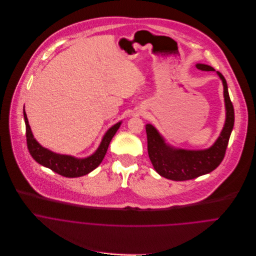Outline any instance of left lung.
<instances>
[{"label":"left lung","instance_id":"left-lung-1","mask_svg":"<svg viewBox=\"0 0 256 256\" xmlns=\"http://www.w3.org/2000/svg\"><path fill=\"white\" fill-rule=\"evenodd\" d=\"M196 68L204 72L215 70L212 66L202 64H196ZM217 74L224 88L226 120L220 136L211 147L202 150L176 148L166 142L154 126H145L148 156L153 168L162 176L176 182L188 180L213 172L222 162L234 126V108L225 78L219 72Z\"/></svg>","mask_w":256,"mask_h":256}]
</instances>
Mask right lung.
Wrapping results in <instances>:
<instances>
[{
  "label": "right lung",
  "instance_id": "obj_1",
  "mask_svg": "<svg viewBox=\"0 0 256 256\" xmlns=\"http://www.w3.org/2000/svg\"><path fill=\"white\" fill-rule=\"evenodd\" d=\"M23 114L26 125L27 147L33 160H35V162H37L39 164L48 168L49 170L66 178L82 176L96 168L102 160H104L109 144L122 123L118 122L106 132L100 141V146L92 156L86 158H76L72 156L60 154V153H56L41 146L32 134L25 109L23 110Z\"/></svg>",
  "mask_w": 256,
  "mask_h": 256
}]
</instances>
